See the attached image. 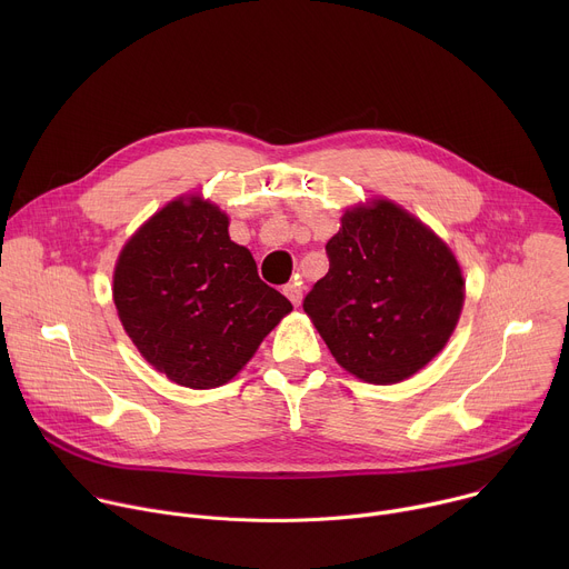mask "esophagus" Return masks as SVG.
<instances>
[{
  "label": "esophagus",
  "instance_id": "obj_1",
  "mask_svg": "<svg viewBox=\"0 0 569 569\" xmlns=\"http://www.w3.org/2000/svg\"><path fill=\"white\" fill-rule=\"evenodd\" d=\"M283 295H286L295 306L301 303V286H299V283H288V286L283 288Z\"/></svg>",
  "mask_w": 569,
  "mask_h": 569
}]
</instances>
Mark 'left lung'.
Returning a JSON list of instances; mask_svg holds the SVG:
<instances>
[{
    "instance_id": "1",
    "label": "left lung",
    "mask_w": 569,
    "mask_h": 569,
    "mask_svg": "<svg viewBox=\"0 0 569 569\" xmlns=\"http://www.w3.org/2000/svg\"><path fill=\"white\" fill-rule=\"evenodd\" d=\"M329 272L303 299L315 329L353 376L391 385L423 369L452 336L463 277L423 222L376 200L342 216Z\"/></svg>"
}]
</instances>
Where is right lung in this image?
<instances>
[{
  "label": "right lung",
  "mask_w": 569,
  "mask_h": 569,
  "mask_svg": "<svg viewBox=\"0 0 569 569\" xmlns=\"http://www.w3.org/2000/svg\"><path fill=\"white\" fill-rule=\"evenodd\" d=\"M227 227L218 207L176 200L126 242L114 270L126 333L154 369L191 389L231 380L292 310Z\"/></svg>",
  "instance_id": "1"
}]
</instances>
